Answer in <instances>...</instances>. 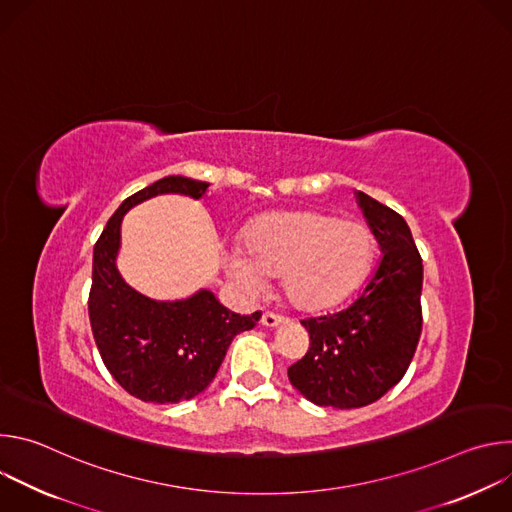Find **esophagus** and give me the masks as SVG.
Wrapping results in <instances>:
<instances>
[{
  "label": "esophagus",
  "instance_id": "1",
  "mask_svg": "<svg viewBox=\"0 0 512 512\" xmlns=\"http://www.w3.org/2000/svg\"><path fill=\"white\" fill-rule=\"evenodd\" d=\"M285 318L283 316H279V314H273V312H265L263 316H261V324L263 326H267V328H271V326H277V324H281Z\"/></svg>",
  "mask_w": 512,
  "mask_h": 512
}]
</instances>
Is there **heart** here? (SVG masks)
<instances>
[{"label":"heart","instance_id":"obj_1","mask_svg":"<svg viewBox=\"0 0 512 512\" xmlns=\"http://www.w3.org/2000/svg\"><path fill=\"white\" fill-rule=\"evenodd\" d=\"M243 253L229 259L231 273L251 289L283 277L287 300L304 312L342 304L369 277L377 255L373 231L318 210L273 212L257 218Z\"/></svg>","mask_w":512,"mask_h":512}]
</instances>
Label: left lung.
Here are the masks:
<instances>
[{"mask_svg":"<svg viewBox=\"0 0 512 512\" xmlns=\"http://www.w3.org/2000/svg\"><path fill=\"white\" fill-rule=\"evenodd\" d=\"M356 196L381 263L346 310L302 320L310 348L287 369L289 383L320 407L354 409L381 399L407 373L421 336L423 265L405 218L369 194Z\"/></svg>","mask_w":512,"mask_h":512,"instance_id":"8db88e82","label":"left lung"}]
</instances>
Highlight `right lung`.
I'll list each match as a JSON object with an SVG mask.
<instances>
[{"label":"right lung","instance_id":"add662e5","mask_svg":"<svg viewBox=\"0 0 512 512\" xmlns=\"http://www.w3.org/2000/svg\"><path fill=\"white\" fill-rule=\"evenodd\" d=\"M208 184L168 176L125 198L109 218L93 251L89 318L99 354L111 377L145 403H178L202 393L239 332L261 312L239 316L202 289L188 300L156 302L137 294L119 275L115 257L123 214L158 194L204 196Z\"/></svg>","mask_w":512,"mask_h":512}]
</instances>
